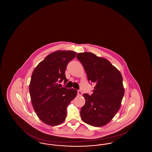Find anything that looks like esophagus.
I'll use <instances>...</instances> for the list:
<instances>
[{"mask_svg": "<svg viewBox=\"0 0 152 152\" xmlns=\"http://www.w3.org/2000/svg\"><path fill=\"white\" fill-rule=\"evenodd\" d=\"M77 94L78 95H79V96H81V94H82V92L79 90V91H77Z\"/></svg>", "mask_w": 152, "mask_h": 152, "instance_id": "obj_1", "label": "esophagus"}]
</instances>
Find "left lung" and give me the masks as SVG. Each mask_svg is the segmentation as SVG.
Wrapping results in <instances>:
<instances>
[{"label": "left lung", "instance_id": "8db88e82", "mask_svg": "<svg viewBox=\"0 0 152 152\" xmlns=\"http://www.w3.org/2000/svg\"><path fill=\"white\" fill-rule=\"evenodd\" d=\"M76 58L83 65L88 81L96 83L91 96L83 94L86 104L81 109V118L91 126H104L121 107L125 92L121 73L107 59L93 53H79Z\"/></svg>", "mask_w": 152, "mask_h": 152}]
</instances>
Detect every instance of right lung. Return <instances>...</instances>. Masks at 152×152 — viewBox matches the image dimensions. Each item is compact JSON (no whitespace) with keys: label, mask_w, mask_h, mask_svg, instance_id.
<instances>
[{"label":"right lung","mask_w":152,"mask_h":152,"mask_svg":"<svg viewBox=\"0 0 152 152\" xmlns=\"http://www.w3.org/2000/svg\"><path fill=\"white\" fill-rule=\"evenodd\" d=\"M76 55L72 51L53 52L39 63L32 74L31 102L39 119L48 125L56 126L64 121L66 107L77 94L75 89L58 86L63 80L66 83L65 69Z\"/></svg>","instance_id":"right-lung-1"}]
</instances>
